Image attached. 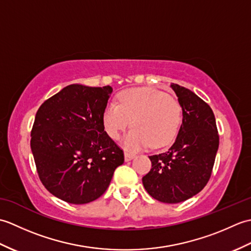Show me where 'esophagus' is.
Here are the masks:
<instances>
[{"label":"esophagus","instance_id":"34e87169","mask_svg":"<svg viewBox=\"0 0 251 251\" xmlns=\"http://www.w3.org/2000/svg\"><path fill=\"white\" fill-rule=\"evenodd\" d=\"M135 155L136 154L135 153H132V152H128V151H126L125 152V161L126 162H128V161H130V159H132L135 157Z\"/></svg>","mask_w":251,"mask_h":251}]
</instances>
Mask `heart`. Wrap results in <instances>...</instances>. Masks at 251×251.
Listing matches in <instances>:
<instances>
[{
  "label": "heart",
  "instance_id": "b5f03b06",
  "mask_svg": "<svg viewBox=\"0 0 251 251\" xmlns=\"http://www.w3.org/2000/svg\"><path fill=\"white\" fill-rule=\"evenodd\" d=\"M106 134L119 139L122 131L132 129L124 137L131 150L162 148L172 143L182 122V106L178 99L155 88H131L117 96V103L106 104L102 114Z\"/></svg>",
  "mask_w": 251,
  "mask_h": 251
}]
</instances>
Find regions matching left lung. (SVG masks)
<instances>
[{
  "mask_svg": "<svg viewBox=\"0 0 251 251\" xmlns=\"http://www.w3.org/2000/svg\"><path fill=\"white\" fill-rule=\"evenodd\" d=\"M172 88L182 106V124L168 151L149 156L152 167L142 183L153 199L176 204L196 195L209 181L219 134L209 104L178 84Z\"/></svg>",
  "mask_w": 251,
  "mask_h": 251,
  "instance_id": "left-lung-1",
  "label": "left lung"
}]
</instances>
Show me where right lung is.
<instances>
[{
    "label": "right lung",
    "mask_w": 251,
    "mask_h": 251,
    "mask_svg": "<svg viewBox=\"0 0 251 251\" xmlns=\"http://www.w3.org/2000/svg\"><path fill=\"white\" fill-rule=\"evenodd\" d=\"M111 86L72 84L45 100L31 130L41 182L58 199L86 204L102 195L124 152L104 131Z\"/></svg>",
    "instance_id": "obj_1"
}]
</instances>
